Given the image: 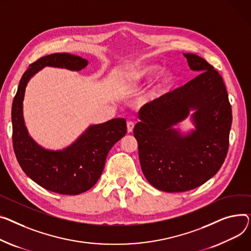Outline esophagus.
Instances as JSON below:
<instances>
[{
  "label": "esophagus",
  "instance_id": "1",
  "mask_svg": "<svg viewBox=\"0 0 251 251\" xmlns=\"http://www.w3.org/2000/svg\"><path fill=\"white\" fill-rule=\"evenodd\" d=\"M133 128H134V122L128 121L127 122V131H128V133H131L133 131Z\"/></svg>",
  "mask_w": 251,
  "mask_h": 251
}]
</instances>
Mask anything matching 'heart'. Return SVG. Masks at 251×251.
Listing matches in <instances>:
<instances>
[{"instance_id": "obj_1", "label": "heart", "mask_w": 251, "mask_h": 251, "mask_svg": "<svg viewBox=\"0 0 251 251\" xmlns=\"http://www.w3.org/2000/svg\"><path fill=\"white\" fill-rule=\"evenodd\" d=\"M156 70H157L156 66H144V68L140 69L137 72L136 74L137 78L147 79L154 75ZM171 82H172V75L169 73H161L157 76L151 91H150V96L154 97L161 94L162 92H164L166 89H168V87L171 85Z\"/></svg>"}]
</instances>
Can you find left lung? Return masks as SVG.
<instances>
[{
  "label": "left lung",
  "instance_id": "obj_1",
  "mask_svg": "<svg viewBox=\"0 0 251 251\" xmlns=\"http://www.w3.org/2000/svg\"><path fill=\"white\" fill-rule=\"evenodd\" d=\"M183 56L200 75L143 105L133 131L144 176L154 188L169 193L196 189L218 173L227 155L232 123L220 74L202 57ZM190 108L196 110V130L181 137L172 126L185 119Z\"/></svg>",
  "mask_w": 251,
  "mask_h": 251
}]
</instances>
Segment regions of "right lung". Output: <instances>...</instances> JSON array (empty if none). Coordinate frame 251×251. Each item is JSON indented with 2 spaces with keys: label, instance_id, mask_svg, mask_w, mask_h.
Returning <instances> with one entry per match:
<instances>
[{
  "label": "right lung",
  "instance_id": "add662e5",
  "mask_svg": "<svg viewBox=\"0 0 251 251\" xmlns=\"http://www.w3.org/2000/svg\"><path fill=\"white\" fill-rule=\"evenodd\" d=\"M88 61L70 53H53L31 63L22 75L12 105L13 147L23 172L42 188L61 195H78L90 190L102 175L112 146L127 132L126 120L112 119L92 125L70 147L51 151L35 143L25 127L23 99L27 82L44 66L80 71Z\"/></svg>",
  "mask_w": 251,
  "mask_h": 251
}]
</instances>
